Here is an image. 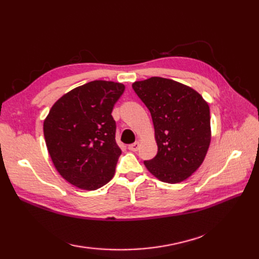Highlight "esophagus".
Masks as SVG:
<instances>
[{"label": "esophagus", "instance_id": "34e87169", "mask_svg": "<svg viewBox=\"0 0 259 259\" xmlns=\"http://www.w3.org/2000/svg\"><path fill=\"white\" fill-rule=\"evenodd\" d=\"M139 146H140V144L138 142H135L134 144H132V145L128 146V150H131V151H137L138 149H139Z\"/></svg>", "mask_w": 259, "mask_h": 259}]
</instances>
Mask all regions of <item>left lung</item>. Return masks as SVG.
I'll use <instances>...</instances> for the list:
<instances>
[{"label":"left lung","instance_id":"1","mask_svg":"<svg viewBox=\"0 0 259 259\" xmlns=\"http://www.w3.org/2000/svg\"><path fill=\"white\" fill-rule=\"evenodd\" d=\"M132 86L151 113L158 145V153L145 166L161 182H184L201 166L208 150V104L190 86L164 77Z\"/></svg>","mask_w":259,"mask_h":259}]
</instances>
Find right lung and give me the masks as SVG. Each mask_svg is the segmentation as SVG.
<instances>
[{
  "mask_svg": "<svg viewBox=\"0 0 259 259\" xmlns=\"http://www.w3.org/2000/svg\"><path fill=\"white\" fill-rule=\"evenodd\" d=\"M122 83L92 81L68 92L44 120L46 147L58 173L83 190H96L112 179L122 151L115 142L114 104Z\"/></svg>",
  "mask_w": 259,
  "mask_h": 259,
  "instance_id": "1",
  "label": "right lung"
}]
</instances>
